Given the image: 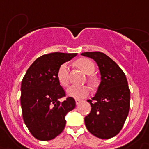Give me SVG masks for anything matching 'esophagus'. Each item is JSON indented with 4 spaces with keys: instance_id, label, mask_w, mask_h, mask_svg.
I'll list each match as a JSON object with an SVG mask.
<instances>
[{
    "instance_id": "esophagus-1",
    "label": "esophagus",
    "mask_w": 149,
    "mask_h": 149,
    "mask_svg": "<svg viewBox=\"0 0 149 149\" xmlns=\"http://www.w3.org/2000/svg\"><path fill=\"white\" fill-rule=\"evenodd\" d=\"M82 102V100H78V99H76V105H79L80 103Z\"/></svg>"
}]
</instances>
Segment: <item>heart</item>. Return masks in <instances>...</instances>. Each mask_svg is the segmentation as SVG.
<instances>
[{
    "label": "heart",
    "mask_w": 149,
    "mask_h": 149,
    "mask_svg": "<svg viewBox=\"0 0 149 149\" xmlns=\"http://www.w3.org/2000/svg\"><path fill=\"white\" fill-rule=\"evenodd\" d=\"M77 65L86 74H91L94 71V64L91 61L86 58L80 59L77 61ZM69 66L67 63L61 64L57 72V78L62 86H67L69 84ZM90 94V88L88 86L71 85L67 89V94L75 99H83Z\"/></svg>",
    "instance_id": "heart-1"
}]
</instances>
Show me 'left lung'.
<instances>
[{
  "instance_id": "obj_1",
  "label": "left lung",
  "mask_w": 149,
  "mask_h": 149,
  "mask_svg": "<svg viewBox=\"0 0 149 149\" xmlns=\"http://www.w3.org/2000/svg\"><path fill=\"white\" fill-rule=\"evenodd\" d=\"M96 61L100 82L96 94L88 100L91 107L85 118L91 134L107 139L117 135L122 129L130 109V91L125 73L113 60L100 52L81 54Z\"/></svg>"
}]
</instances>
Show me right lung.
Here are the masks:
<instances>
[{
	"label": "right lung",
	"mask_w": 149,
	"mask_h": 149,
	"mask_svg": "<svg viewBox=\"0 0 149 149\" xmlns=\"http://www.w3.org/2000/svg\"><path fill=\"white\" fill-rule=\"evenodd\" d=\"M77 53L53 52L43 55L30 66L21 85V106L23 120L36 139L48 141L64 130L65 116L76 107V101L66 97L57 78L59 67Z\"/></svg>",
	"instance_id": "1"
}]
</instances>
